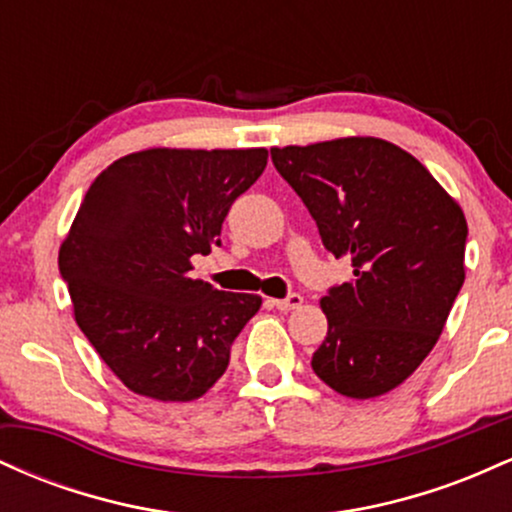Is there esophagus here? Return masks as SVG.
Instances as JSON below:
<instances>
[{
	"instance_id": "esophagus-1",
	"label": "esophagus",
	"mask_w": 512,
	"mask_h": 512,
	"mask_svg": "<svg viewBox=\"0 0 512 512\" xmlns=\"http://www.w3.org/2000/svg\"><path fill=\"white\" fill-rule=\"evenodd\" d=\"M272 305L276 310H281V313H289V310H296L303 305V296L301 293H289L286 298H279V301H272Z\"/></svg>"
}]
</instances>
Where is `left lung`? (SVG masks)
<instances>
[{"mask_svg": "<svg viewBox=\"0 0 512 512\" xmlns=\"http://www.w3.org/2000/svg\"><path fill=\"white\" fill-rule=\"evenodd\" d=\"M272 161L322 245L354 267L320 301L330 327L313 354L315 375L351 399L395 390L431 354L464 284L460 204L385 139L274 146Z\"/></svg>", "mask_w": 512, "mask_h": 512, "instance_id": "1", "label": "left lung"}]
</instances>
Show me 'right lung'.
<instances>
[{"mask_svg": "<svg viewBox=\"0 0 512 512\" xmlns=\"http://www.w3.org/2000/svg\"><path fill=\"white\" fill-rule=\"evenodd\" d=\"M267 149H146L93 180L60 248L74 320L122 385L192 402L226 373L255 293L192 279L221 245L228 209L262 175Z\"/></svg>", "mask_w": 512, "mask_h": 512, "instance_id": "obj_1", "label": "right lung"}]
</instances>
